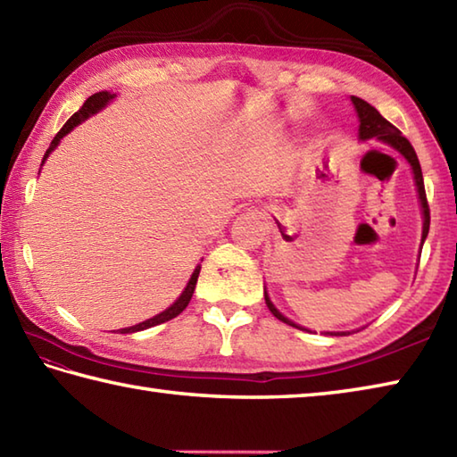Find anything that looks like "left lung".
I'll return each instance as SVG.
<instances>
[{"instance_id": "left-lung-1", "label": "left lung", "mask_w": 457, "mask_h": 457, "mask_svg": "<svg viewBox=\"0 0 457 457\" xmlns=\"http://www.w3.org/2000/svg\"><path fill=\"white\" fill-rule=\"evenodd\" d=\"M353 103H354V109L359 112V119H361V129L359 134L361 138H378L382 142H386L392 148H396L402 156H404L410 166L414 170V180L418 186V194H420V202H422V210H424V231H422V244L428 236V229H430V205H428V198H426V190H424V176H422V168H420V160L416 156V150L410 145L406 137H402V132L395 127V124H390L384 116L374 109L372 104H369L366 101L359 96H353ZM265 303L273 315L283 320V323H287L291 327H297L295 323H291L289 319H285L279 311L273 307V303L270 301V297L265 295ZM301 328V327H297ZM337 335H343V333H337Z\"/></svg>"}]
</instances>
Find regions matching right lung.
<instances>
[{"label": "right lung", "instance_id": "add662e5", "mask_svg": "<svg viewBox=\"0 0 457 457\" xmlns=\"http://www.w3.org/2000/svg\"><path fill=\"white\" fill-rule=\"evenodd\" d=\"M112 96H114V95L104 93V91H103V93H95L93 96H88L87 101H85V104L80 106V109H79L73 116H71V119H69L65 124H62V129L55 134V138H53L51 146L47 148V152H45V158L49 156V152L59 145V140H61L62 137H65L67 132L73 130L79 122H83V120L87 119V116H91V114H95L96 111H101L103 106H104L106 103H109ZM45 158H43V160H45ZM198 275H200V265L194 270V273H192V277H190V281H187V285H186L184 293L180 295V299H178L172 307H168L166 311L160 312V315L145 320V323H138V325L129 327V328H120V333H122V335L137 333V330H145V328H150V327H154V325L166 323V320H170V319H174V317L180 315V312L187 307V303H190V299H192V293H194V289H195V283H198Z\"/></svg>", "mask_w": 457, "mask_h": 457}]
</instances>
